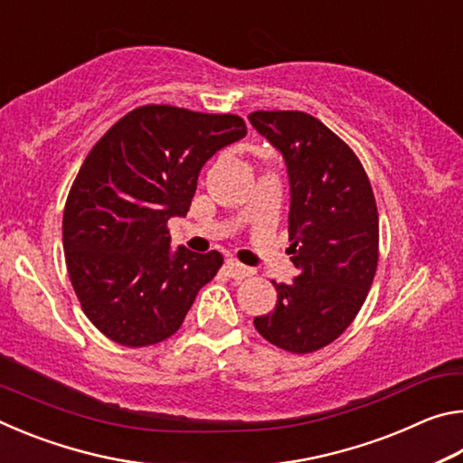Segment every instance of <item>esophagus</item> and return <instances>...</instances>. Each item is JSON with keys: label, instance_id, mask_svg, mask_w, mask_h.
<instances>
[{"label": "esophagus", "instance_id": "esophagus-1", "mask_svg": "<svg viewBox=\"0 0 463 463\" xmlns=\"http://www.w3.org/2000/svg\"><path fill=\"white\" fill-rule=\"evenodd\" d=\"M226 271H229L231 278H234V279H245L249 276H253V269L247 268V265L239 263L237 260L226 261Z\"/></svg>", "mask_w": 463, "mask_h": 463}]
</instances>
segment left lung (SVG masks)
<instances>
[{
  "mask_svg": "<svg viewBox=\"0 0 463 463\" xmlns=\"http://www.w3.org/2000/svg\"><path fill=\"white\" fill-rule=\"evenodd\" d=\"M253 128L284 156L288 232L298 276L276 284V310L255 317L263 339L289 354L333 343L357 317L378 268V208L364 165L307 112H253Z\"/></svg>",
  "mask_w": 463,
  "mask_h": 463,
  "instance_id": "8db88e82",
  "label": "left lung"
}]
</instances>
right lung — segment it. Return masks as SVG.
I'll use <instances>...</instances> for the list:
<instances>
[{"label": "right lung", "instance_id": "1", "mask_svg": "<svg viewBox=\"0 0 463 463\" xmlns=\"http://www.w3.org/2000/svg\"><path fill=\"white\" fill-rule=\"evenodd\" d=\"M245 135L234 114L151 104L85 156L62 214V249L85 317L108 339L165 341L221 269L218 250H171L167 221L187 214L203 163Z\"/></svg>", "mask_w": 463, "mask_h": 463}]
</instances>
